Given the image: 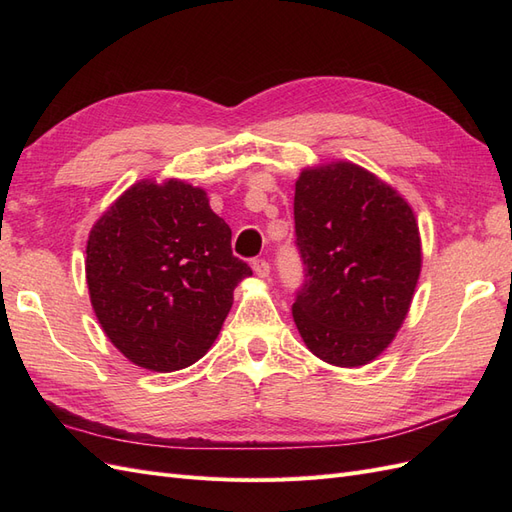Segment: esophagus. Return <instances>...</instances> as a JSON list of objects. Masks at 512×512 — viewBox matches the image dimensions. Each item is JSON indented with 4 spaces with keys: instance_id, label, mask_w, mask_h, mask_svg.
Masks as SVG:
<instances>
[{
    "instance_id": "esophagus-1",
    "label": "esophagus",
    "mask_w": 512,
    "mask_h": 512,
    "mask_svg": "<svg viewBox=\"0 0 512 512\" xmlns=\"http://www.w3.org/2000/svg\"><path fill=\"white\" fill-rule=\"evenodd\" d=\"M252 269H254V273L258 277H262V280H265V277H269V273H271V267H269L267 260H254L252 262Z\"/></svg>"
}]
</instances>
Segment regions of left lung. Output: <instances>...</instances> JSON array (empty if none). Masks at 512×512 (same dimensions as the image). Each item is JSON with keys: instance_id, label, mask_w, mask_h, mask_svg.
Segmentation results:
<instances>
[{"instance_id": "obj_1", "label": "left lung", "mask_w": 512, "mask_h": 512, "mask_svg": "<svg viewBox=\"0 0 512 512\" xmlns=\"http://www.w3.org/2000/svg\"><path fill=\"white\" fill-rule=\"evenodd\" d=\"M294 230L305 284L292 305L309 352L361 367L389 348L421 275V235L408 200L346 160L303 168Z\"/></svg>"}]
</instances>
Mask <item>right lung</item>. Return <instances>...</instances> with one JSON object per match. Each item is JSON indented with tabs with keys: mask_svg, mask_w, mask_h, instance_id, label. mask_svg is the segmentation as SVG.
Masks as SVG:
<instances>
[{
	"mask_svg": "<svg viewBox=\"0 0 512 512\" xmlns=\"http://www.w3.org/2000/svg\"><path fill=\"white\" fill-rule=\"evenodd\" d=\"M203 188L141 179L94 224L85 275L102 331L134 365L177 371L203 359L252 269Z\"/></svg>",
	"mask_w": 512,
	"mask_h": 512,
	"instance_id": "add662e5",
	"label": "right lung"
}]
</instances>
